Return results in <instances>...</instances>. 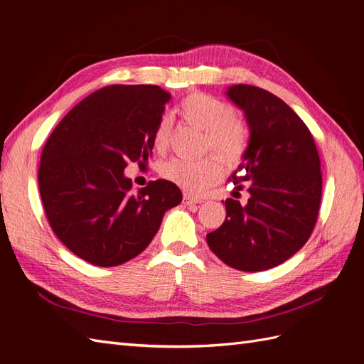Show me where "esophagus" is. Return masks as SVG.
<instances>
[{
  "instance_id": "1",
  "label": "esophagus",
  "mask_w": 364,
  "mask_h": 364,
  "mask_svg": "<svg viewBox=\"0 0 364 364\" xmlns=\"http://www.w3.org/2000/svg\"><path fill=\"white\" fill-rule=\"evenodd\" d=\"M183 205H196V203H202L200 199H196V197L190 196V194H183V199H182Z\"/></svg>"
}]
</instances>
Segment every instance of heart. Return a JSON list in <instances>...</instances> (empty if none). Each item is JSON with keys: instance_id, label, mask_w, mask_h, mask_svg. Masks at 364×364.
I'll use <instances>...</instances> for the list:
<instances>
[{"instance_id": "1", "label": "heart", "mask_w": 364, "mask_h": 364, "mask_svg": "<svg viewBox=\"0 0 364 364\" xmlns=\"http://www.w3.org/2000/svg\"><path fill=\"white\" fill-rule=\"evenodd\" d=\"M178 112L185 123L203 130V150H211L226 165H237L247 150L249 135L246 126L237 119L235 107L205 92H191L182 98ZM173 121L168 115L159 118L153 132V146L165 151L170 144ZM158 173L179 188L197 194L222 178L223 167L215 156L199 161L171 158L159 164Z\"/></svg>"}]
</instances>
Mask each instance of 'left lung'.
Returning a JSON list of instances; mask_svg holds the SVG:
<instances>
[{
	"label": "left lung",
	"mask_w": 364,
	"mask_h": 364,
	"mask_svg": "<svg viewBox=\"0 0 364 364\" xmlns=\"http://www.w3.org/2000/svg\"><path fill=\"white\" fill-rule=\"evenodd\" d=\"M228 97L246 114L250 139L232 174L246 205L226 199V220L206 243L229 267L262 272L279 266L310 238L322 199L317 147L304 121L272 92L235 85Z\"/></svg>",
	"instance_id": "8db88e82"
}]
</instances>
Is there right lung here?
<instances>
[{
	"mask_svg": "<svg viewBox=\"0 0 364 364\" xmlns=\"http://www.w3.org/2000/svg\"><path fill=\"white\" fill-rule=\"evenodd\" d=\"M170 94L153 85H111L75 105L53 130L38 182L53 232L74 255L100 267L119 266L144 250L164 213L179 205L174 183L150 181L138 194L124 176L142 164Z\"/></svg>",
	"mask_w": 364,
	"mask_h": 364,
	"instance_id": "obj_1",
	"label": "right lung"
}]
</instances>
